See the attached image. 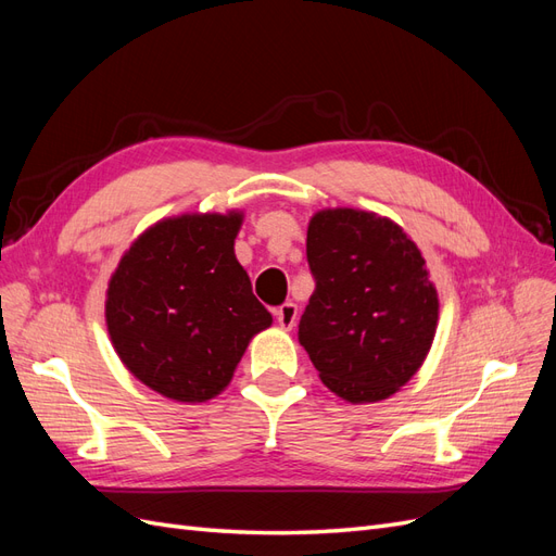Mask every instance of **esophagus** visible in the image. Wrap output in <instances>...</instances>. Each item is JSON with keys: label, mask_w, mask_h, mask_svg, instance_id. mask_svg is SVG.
I'll return each mask as SVG.
<instances>
[{"label": "esophagus", "mask_w": 556, "mask_h": 556, "mask_svg": "<svg viewBox=\"0 0 556 556\" xmlns=\"http://www.w3.org/2000/svg\"><path fill=\"white\" fill-rule=\"evenodd\" d=\"M276 319H278V325H280L282 329L290 331V329L296 325V319H299V306L292 304V301H288V304H282V306L276 311Z\"/></svg>", "instance_id": "34e87169"}]
</instances>
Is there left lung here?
Wrapping results in <instances>:
<instances>
[{
  "label": "left lung",
  "mask_w": 556,
  "mask_h": 556,
  "mask_svg": "<svg viewBox=\"0 0 556 556\" xmlns=\"http://www.w3.org/2000/svg\"><path fill=\"white\" fill-rule=\"evenodd\" d=\"M315 292L299 343L333 394L376 403L399 392L427 359L439 292L422 252L390 217L325 208L308 223Z\"/></svg>",
  "instance_id": "1"
}]
</instances>
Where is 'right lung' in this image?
Listing matches in <instances>:
<instances>
[{"mask_svg": "<svg viewBox=\"0 0 556 556\" xmlns=\"http://www.w3.org/2000/svg\"><path fill=\"white\" fill-rule=\"evenodd\" d=\"M241 211L185 213L148 227L106 290L117 357L150 390L182 403L220 394L274 317L233 255Z\"/></svg>", "mask_w": 556, "mask_h": 556, "instance_id": "1", "label": "right lung"}]
</instances>
